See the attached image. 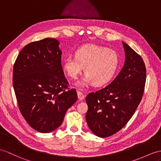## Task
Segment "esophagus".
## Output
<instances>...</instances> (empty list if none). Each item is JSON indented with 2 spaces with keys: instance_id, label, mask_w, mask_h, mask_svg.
<instances>
[{
  "instance_id": "esophagus-1",
  "label": "esophagus",
  "mask_w": 161,
  "mask_h": 161,
  "mask_svg": "<svg viewBox=\"0 0 161 161\" xmlns=\"http://www.w3.org/2000/svg\"><path fill=\"white\" fill-rule=\"evenodd\" d=\"M77 94H78V99H79L80 100H83L85 98L84 94L80 92H77Z\"/></svg>"
}]
</instances>
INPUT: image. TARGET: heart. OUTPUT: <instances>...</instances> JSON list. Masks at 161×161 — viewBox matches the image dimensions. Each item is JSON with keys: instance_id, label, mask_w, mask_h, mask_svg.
<instances>
[{"instance_id": "obj_1", "label": "heart", "mask_w": 161, "mask_h": 161, "mask_svg": "<svg viewBox=\"0 0 161 161\" xmlns=\"http://www.w3.org/2000/svg\"><path fill=\"white\" fill-rule=\"evenodd\" d=\"M119 58L115 51L96 45H85L78 48L75 57L68 56L63 61L68 75L76 78L85 67L86 75L76 85L84 87L93 83L103 86L111 80L119 67Z\"/></svg>"}]
</instances>
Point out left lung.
<instances>
[{
  "label": "left lung",
  "mask_w": 161,
  "mask_h": 161,
  "mask_svg": "<svg viewBox=\"0 0 161 161\" xmlns=\"http://www.w3.org/2000/svg\"><path fill=\"white\" fill-rule=\"evenodd\" d=\"M126 59L123 68L111 83L85 98L86 121L96 136L105 138L115 134L130 119L142 99L146 68L139 54L122 42Z\"/></svg>",
  "instance_id": "left-lung-1"
}]
</instances>
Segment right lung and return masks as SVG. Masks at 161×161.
<instances>
[{"mask_svg":"<svg viewBox=\"0 0 161 161\" xmlns=\"http://www.w3.org/2000/svg\"><path fill=\"white\" fill-rule=\"evenodd\" d=\"M59 42L46 38L26 45L13 70V86L19 110L31 127L48 133L60 126L68 109L76 103L61 65Z\"/></svg>","mask_w":161,"mask_h":161,"instance_id":"1","label":"right lung"}]
</instances>
